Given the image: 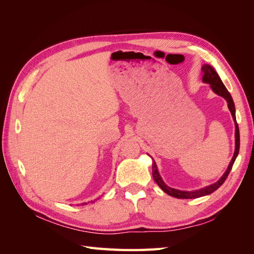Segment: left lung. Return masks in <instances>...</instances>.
Returning <instances> with one entry per match:
<instances>
[{"mask_svg": "<svg viewBox=\"0 0 254 254\" xmlns=\"http://www.w3.org/2000/svg\"><path fill=\"white\" fill-rule=\"evenodd\" d=\"M202 80L203 82L206 83H210V86L212 88V90L219 96L224 97L227 103H228V107H229V110L232 114V118L234 120L235 123V150H234V155L233 158L231 160V162H230L227 171L225 172V174L222 175L221 178L211 186L209 187H205L203 189L200 190H191V191H188V190H175L172 189L170 187H167L166 184L164 183V181L161 178V176L159 175L158 172V168L157 165L155 163V161H153L152 163V177L155 181L157 182L158 186L162 189V190H164L166 194H168L170 196L176 197V198H181V199H193V198H199V197H202L205 195H210L212 194L213 191L216 190L218 188H220V186L222 183L225 182V180L227 179V177L229 175V173L231 172L232 170V166L235 162V159L238 155V151H240V129H238V125L236 123V117H235V107H234V103H233V99L231 94L229 93V91L227 90V88L225 87V84L222 83L220 77L218 76V74L216 73V71L214 70V68L209 65V64H203L202 65Z\"/></svg>", "mask_w": 254, "mask_h": 254, "instance_id": "obj_1", "label": "left lung"}]
</instances>
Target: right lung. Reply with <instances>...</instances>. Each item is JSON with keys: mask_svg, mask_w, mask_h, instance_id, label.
<instances>
[{"mask_svg": "<svg viewBox=\"0 0 254 254\" xmlns=\"http://www.w3.org/2000/svg\"><path fill=\"white\" fill-rule=\"evenodd\" d=\"M97 199H98V198H97ZM91 202H94V201H91ZM82 204H83V203H82ZM84 204H87V202H86V203H84Z\"/></svg>", "mask_w": 254, "mask_h": 254, "instance_id": "obj_1", "label": "right lung"}]
</instances>
